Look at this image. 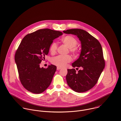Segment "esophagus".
<instances>
[{"label":"esophagus","mask_w":121,"mask_h":121,"mask_svg":"<svg viewBox=\"0 0 121 121\" xmlns=\"http://www.w3.org/2000/svg\"><path fill=\"white\" fill-rule=\"evenodd\" d=\"M56 69H57V70H59L61 69V67H57Z\"/></svg>","instance_id":"obj_1"}]
</instances>
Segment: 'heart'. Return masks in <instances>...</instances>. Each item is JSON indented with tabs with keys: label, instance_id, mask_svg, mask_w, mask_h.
<instances>
[{
	"label": "heart",
	"instance_id": "1",
	"mask_svg": "<svg viewBox=\"0 0 121 121\" xmlns=\"http://www.w3.org/2000/svg\"><path fill=\"white\" fill-rule=\"evenodd\" d=\"M62 43L66 45L69 48L70 51L73 54H76L78 52V49L76 47L78 44V41L77 39L72 35H66L61 40ZM57 48V43L55 42L52 43L49 47V50L52 54L56 53ZM72 60L71 57L69 55L62 56L59 55L54 57L51 59V63L52 64L60 67H65L67 63L71 62Z\"/></svg>",
	"mask_w": 121,
	"mask_h": 121
}]
</instances>
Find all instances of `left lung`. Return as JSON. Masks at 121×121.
<instances>
[{"label": "left lung", "instance_id": "obj_1", "mask_svg": "<svg viewBox=\"0 0 121 121\" xmlns=\"http://www.w3.org/2000/svg\"><path fill=\"white\" fill-rule=\"evenodd\" d=\"M63 32L77 36L81 44L79 57L72 64L73 67H80V70L77 73L75 69H68L67 83L76 92L88 91L96 85L105 67L101 44L95 38L83 29H71Z\"/></svg>", "mask_w": 121, "mask_h": 121}]
</instances>
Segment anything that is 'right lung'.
Segmentation results:
<instances>
[{
  "label": "right lung",
  "instance_id": "1",
  "mask_svg": "<svg viewBox=\"0 0 121 121\" xmlns=\"http://www.w3.org/2000/svg\"><path fill=\"white\" fill-rule=\"evenodd\" d=\"M61 32L48 28L27 34L22 40L15 55L20 81L28 91L39 94L50 85L56 67L53 65L46 69L40 64L47 55L53 41L62 35Z\"/></svg>",
  "mask_w": 121,
  "mask_h": 121
}]
</instances>
